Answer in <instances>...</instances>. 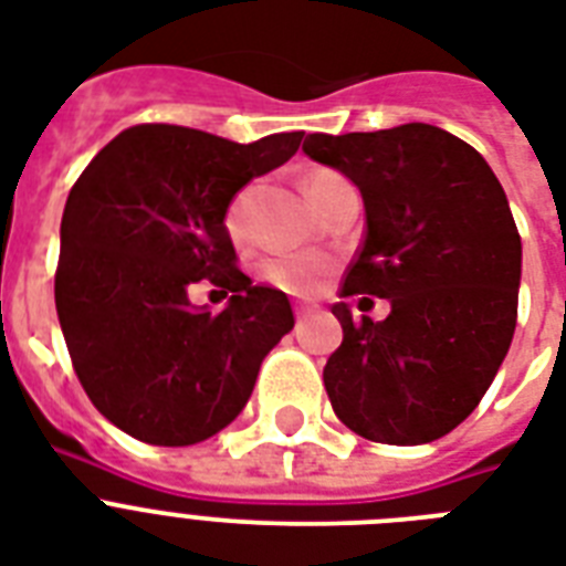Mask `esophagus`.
Masks as SVG:
<instances>
[{"label": "esophagus", "mask_w": 566, "mask_h": 566, "mask_svg": "<svg viewBox=\"0 0 566 566\" xmlns=\"http://www.w3.org/2000/svg\"><path fill=\"white\" fill-rule=\"evenodd\" d=\"M311 314H314V308H311V305H296V319H308Z\"/></svg>", "instance_id": "esophagus-1"}]
</instances>
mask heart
<instances>
[{
    "label": "heart",
    "mask_w": 566,
    "mask_h": 566,
    "mask_svg": "<svg viewBox=\"0 0 566 566\" xmlns=\"http://www.w3.org/2000/svg\"><path fill=\"white\" fill-rule=\"evenodd\" d=\"M328 172H314L308 179V188L317 179H323ZM249 199H252V190H240L234 196V202L229 205V213H226V226H229L231 238H243L247 234V222H249ZM261 273L270 284L282 287L287 293H311L323 282L326 275V264L314 255H282V258H270Z\"/></svg>",
    "instance_id": "1"
}]
</instances>
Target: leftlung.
<instances>
[{"mask_svg": "<svg viewBox=\"0 0 566 566\" xmlns=\"http://www.w3.org/2000/svg\"><path fill=\"white\" fill-rule=\"evenodd\" d=\"M302 153L361 190L367 234L344 296H376L390 314H332L344 344L323 385L344 426L376 443H431L488 394L517 326L523 243L482 155L429 123L308 135Z\"/></svg>", "mask_w": 566, "mask_h": 566, "instance_id": "8db88e82", "label": "left lung"}]
</instances>
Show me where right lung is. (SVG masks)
Returning a JSON list of instances; mask_svg holds the SVG:
<instances>
[{
  "mask_svg": "<svg viewBox=\"0 0 566 566\" xmlns=\"http://www.w3.org/2000/svg\"><path fill=\"white\" fill-rule=\"evenodd\" d=\"M300 140L302 132L234 144L185 126H135L66 196L57 319L91 402L132 438L190 447L226 429L264 355L293 328L287 296L234 266L226 213ZM202 277L232 293L220 315L189 302Z\"/></svg>",
  "mask_w": 566,
  "mask_h": 566,
  "instance_id": "add662e5",
  "label": "right lung"
}]
</instances>
